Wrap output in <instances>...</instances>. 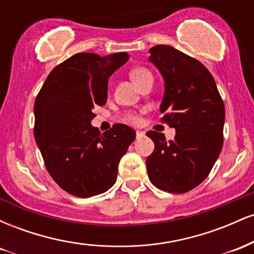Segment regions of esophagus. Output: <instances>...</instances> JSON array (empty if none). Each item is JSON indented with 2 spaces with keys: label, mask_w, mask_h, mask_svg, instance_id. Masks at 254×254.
I'll list each match as a JSON object with an SVG mask.
<instances>
[{
  "label": "esophagus",
  "mask_w": 254,
  "mask_h": 254,
  "mask_svg": "<svg viewBox=\"0 0 254 254\" xmlns=\"http://www.w3.org/2000/svg\"><path fill=\"white\" fill-rule=\"evenodd\" d=\"M143 136H144V132H143V131H138V130L136 131V138H137V139L142 138V137H143Z\"/></svg>",
  "instance_id": "obj_1"
}]
</instances>
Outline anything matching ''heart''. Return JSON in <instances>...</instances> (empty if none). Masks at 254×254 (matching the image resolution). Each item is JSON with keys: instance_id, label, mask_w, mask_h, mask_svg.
I'll list each match as a JSON object with an SVG mask.
<instances>
[{"instance_id": "b5f03b06", "label": "heart", "mask_w": 254, "mask_h": 254, "mask_svg": "<svg viewBox=\"0 0 254 254\" xmlns=\"http://www.w3.org/2000/svg\"><path fill=\"white\" fill-rule=\"evenodd\" d=\"M150 72L147 70V69H143V68H137V69H133L132 71H131L130 76L131 78H132V81L135 83L138 82L139 80H142L144 76H147V75H149ZM127 121L130 122H137V116L135 115H127Z\"/></svg>"}]
</instances>
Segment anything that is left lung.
I'll return each instance as SVG.
<instances>
[{
	"instance_id": "1",
	"label": "left lung",
	"mask_w": 254,
	"mask_h": 254,
	"mask_svg": "<svg viewBox=\"0 0 254 254\" xmlns=\"http://www.w3.org/2000/svg\"><path fill=\"white\" fill-rule=\"evenodd\" d=\"M148 61L165 82L160 112L176 129L173 141L149 131L155 148L145 160L148 177L160 190L184 193L208 177L223 145L224 105L210 71L170 45H156Z\"/></svg>"
}]
</instances>
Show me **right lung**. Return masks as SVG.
Wrapping results in <instances>:
<instances>
[{"label": "right lung", "instance_id": "right-lung-1", "mask_svg": "<svg viewBox=\"0 0 254 254\" xmlns=\"http://www.w3.org/2000/svg\"><path fill=\"white\" fill-rule=\"evenodd\" d=\"M127 52L76 54L49 74L34 103V137L52 179L72 196L88 198L115 185L135 130L92 127L94 106L107 101L109 78L129 61Z\"/></svg>", "mask_w": 254, "mask_h": 254}]
</instances>
